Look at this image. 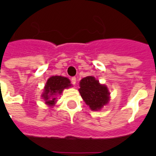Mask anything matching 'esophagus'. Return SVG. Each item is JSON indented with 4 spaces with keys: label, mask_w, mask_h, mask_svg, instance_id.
Wrapping results in <instances>:
<instances>
[{
    "label": "esophagus",
    "mask_w": 156,
    "mask_h": 156,
    "mask_svg": "<svg viewBox=\"0 0 156 156\" xmlns=\"http://www.w3.org/2000/svg\"><path fill=\"white\" fill-rule=\"evenodd\" d=\"M76 82H77V79H76L75 77H72V78H71V83H72V84L75 85Z\"/></svg>",
    "instance_id": "1"
}]
</instances>
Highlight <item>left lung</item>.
Returning <instances> with one entry per match:
<instances>
[{
	"label": "left lung",
	"mask_w": 156,
	"mask_h": 156,
	"mask_svg": "<svg viewBox=\"0 0 156 156\" xmlns=\"http://www.w3.org/2000/svg\"><path fill=\"white\" fill-rule=\"evenodd\" d=\"M78 89L83 100L92 111H98L108 103L110 93L105 85H102L92 76L80 81Z\"/></svg>",
	"instance_id": "1"
}]
</instances>
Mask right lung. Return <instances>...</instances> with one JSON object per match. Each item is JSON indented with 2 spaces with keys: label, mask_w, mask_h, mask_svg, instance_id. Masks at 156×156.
Returning <instances> with one entry per match:
<instances>
[{
  "label": "right lung",
  "mask_w": 156,
  "mask_h": 156,
  "mask_svg": "<svg viewBox=\"0 0 156 156\" xmlns=\"http://www.w3.org/2000/svg\"><path fill=\"white\" fill-rule=\"evenodd\" d=\"M69 87L71 84L69 78L62 76H52L48 79L41 96L45 100V104L53 106L56 102V95H61L64 89Z\"/></svg>",
  "instance_id": "obj_1"
}]
</instances>
